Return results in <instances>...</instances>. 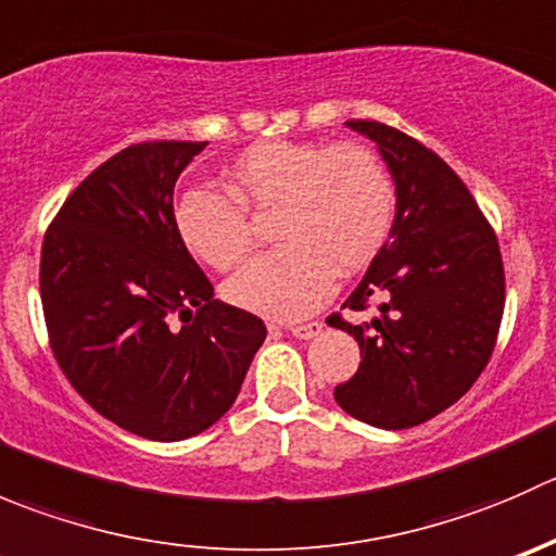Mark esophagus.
Wrapping results in <instances>:
<instances>
[{
	"mask_svg": "<svg viewBox=\"0 0 556 556\" xmlns=\"http://www.w3.org/2000/svg\"><path fill=\"white\" fill-rule=\"evenodd\" d=\"M290 333L295 336V339H304L309 341L314 336L323 333V323H301V325H288Z\"/></svg>",
	"mask_w": 556,
	"mask_h": 556,
	"instance_id": "1",
	"label": "esophagus"
}]
</instances>
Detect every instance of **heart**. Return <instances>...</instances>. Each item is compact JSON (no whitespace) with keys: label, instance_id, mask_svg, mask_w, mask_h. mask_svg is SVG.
Wrapping results in <instances>:
<instances>
[{"label":"heart","instance_id":"1","mask_svg":"<svg viewBox=\"0 0 556 556\" xmlns=\"http://www.w3.org/2000/svg\"><path fill=\"white\" fill-rule=\"evenodd\" d=\"M226 193L231 201L210 190L185 193L174 226L201 263L231 271L252 250L247 215H274V242L282 247L242 268L226 295L277 319L314 312L336 274L363 271L382 252L395 217L390 174L363 144H250L228 166Z\"/></svg>","mask_w":556,"mask_h":556}]
</instances>
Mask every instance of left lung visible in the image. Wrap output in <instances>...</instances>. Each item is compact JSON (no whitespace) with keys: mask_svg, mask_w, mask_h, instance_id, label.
<instances>
[{"mask_svg":"<svg viewBox=\"0 0 556 556\" xmlns=\"http://www.w3.org/2000/svg\"><path fill=\"white\" fill-rule=\"evenodd\" d=\"M377 142L395 182L390 237L344 306L379 301L355 336L361 368L333 390L350 417L382 430L422 425L473 387L495 350L506 301L501 247L473 195L433 150L377 121H346Z\"/></svg>","mask_w":556,"mask_h":556,"instance_id":"obj_1","label":"left lung"}]
</instances>
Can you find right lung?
I'll return each mask as SVG.
<instances>
[{"instance_id": "1", "label": "right lung", "mask_w": 556, "mask_h": 556, "mask_svg": "<svg viewBox=\"0 0 556 556\" xmlns=\"http://www.w3.org/2000/svg\"><path fill=\"white\" fill-rule=\"evenodd\" d=\"M204 148L121 150L77 185L42 242L39 293L61 371L102 417L150 441L212 428L266 339L261 317L215 299L174 226V182Z\"/></svg>"}]
</instances>
